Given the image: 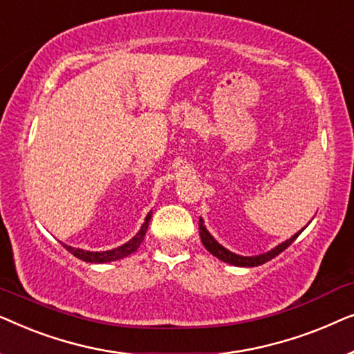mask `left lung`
<instances>
[{
    "mask_svg": "<svg viewBox=\"0 0 354 354\" xmlns=\"http://www.w3.org/2000/svg\"><path fill=\"white\" fill-rule=\"evenodd\" d=\"M303 230H299L298 234H295L292 239L283 241V243H280L279 246H275L274 250L268 251V253L264 254H259V256H239V254H234L230 253L229 250H225L224 246H221L217 241L212 239L209 235V232L206 230V227L203 225V221L200 219V236H201V241L203 245H205V248L209 251L212 256H216V258H219L221 261H224V263H229V264H234V266H240V268H254V266H261L264 263H268V261L274 259L275 256L282 253L283 250H287L290 245L293 243L295 240L298 239V235L301 234Z\"/></svg>",
    "mask_w": 354,
    "mask_h": 354,
    "instance_id": "8db88e82",
    "label": "left lung"
}]
</instances>
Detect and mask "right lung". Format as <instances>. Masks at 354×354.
I'll return each instance as SVG.
<instances>
[{
    "mask_svg": "<svg viewBox=\"0 0 354 354\" xmlns=\"http://www.w3.org/2000/svg\"><path fill=\"white\" fill-rule=\"evenodd\" d=\"M151 219V212L147 216V219H145L142 229L137 235L133 236L132 240L127 241V243L119 246V248H114V250H109V251H85V250H79V248H72V246H67L64 245V248L69 251L75 256V258H79L82 261H85V263H111V261H118V259H122L125 256L132 254L133 251H137V248L140 245H142V241L145 239V234H147L148 230V222Z\"/></svg>",
    "mask_w": 354,
    "mask_h": 354,
    "instance_id": "right-lung-1",
    "label": "right lung"
}]
</instances>
